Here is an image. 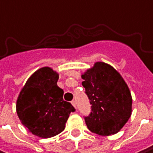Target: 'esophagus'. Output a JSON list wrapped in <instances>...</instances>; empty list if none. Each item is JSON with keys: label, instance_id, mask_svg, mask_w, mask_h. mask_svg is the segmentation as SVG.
<instances>
[{"label": "esophagus", "instance_id": "1", "mask_svg": "<svg viewBox=\"0 0 153 153\" xmlns=\"http://www.w3.org/2000/svg\"><path fill=\"white\" fill-rule=\"evenodd\" d=\"M71 104L76 108V101H75V100H72V101H71Z\"/></svg>", "mask_w": 153, "mask_h": 153}]
</instances>
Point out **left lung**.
<instances>
[{
  "mask_svg": "<svg viewBox=\"0 0 153 153\" xmlns=\"http://www.w3.org/2000/svg\"><path fill=\"white\" fill-rule=\"evenodd\" d=\"M91 106V113L85 116L87 128L100 136L117 133L131 115L132 98L128 87L121 75L104 62L82 75Z\"/></svg>",
  "mask_w": 153,
  "mask_h": 153,
  "instance_id": "8db88e82",
  "label": "left lung"
}]
</instances>
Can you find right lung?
I'll return each instance as SVG.
<instances>
[{
  "label": "right lung",
  "instance_id": "1",
  "mask_svg": "<svg viewBox=\"0 0 153 153\" xmlns=\"http://www.w3.org/2000/svg\"><path fill=\"white\" fill-rule=\"evenodd\" d=\"M58 79L59 75L52 68H39L27 80L16 101V113L22 123L42 138L61 133L70 113L76 111L71 103L63 100Z\"/></svg>",
  "mask_w": 153,
  "mask_h": 153
}]
</instances>
